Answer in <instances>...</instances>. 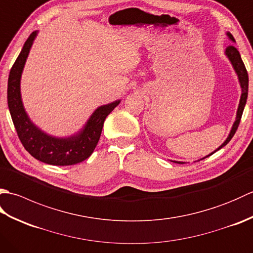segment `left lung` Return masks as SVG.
Returning a JSON list of instances; mask_svg holds the SVG:
<instances>
[{"label": "left lung", "instance_id": "left-lung-1", "mask_svg": "<svg viewBox=\"0 0 253 253\" xmlns=\"http://www.w3.org/2000/svg\"><path fill=\"white\" fill-rule=\"evenodd\" d=\"M226 36L229 38V40H232L233 42H235V39L232 34H229L227 32ZM225 55L228 57L229 62L232 63V65L235 69L236 74H237L238 76V80H239V84H240V87H241V96H240V101H239V105H238V110H237V115H236V121L233 124V127L232 129H230L229 135L227 137L226 140H225L221 146H219L215 151L212 152L211 154L207 155V157H204L203 159H206L210 155H212L213 153H215L217 150L222 149L224 146H226V144L230 141V139H232L235 135L236 130H237V128L239 126V123L241 120V115H243V112L245 109V105H246V102H247V98H248V85H249V78H248V73H247V69L245 67V64L241 60V56L239 54V51L236 49L234 45H229L226 47V50H225ZM201 159V160H203ZM171 162L174 163H178V164H184V162H178V161H171Z\"/></svg>", "mask_w": 253, "mask_h": 253}]
</instances>
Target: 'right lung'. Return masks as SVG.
Masks as SVG:
<instances>
[{
  "instance_id": "right-lung-1",
  "label": "right lung",
  "mask_w": 253,
  "mask_h": 253,
  "mask_svg": "<svg viewBox=\"0 0 253 253\" xmlns=\"http://www.w3.org/2000/svg\"><path fill=\"white\" fill-rule=\"evenodd\" d=\"M37 35L38 30L32 32L26 40L23 50L9 72L7 104L10 116L19 140L35 159L51 165L66 166L77 164L92 154L99 142L106 116L120 104L121 100L99 106L90 116L83 129L76 135L58 138L42 131L27 115L20 94L21 74Z\"/></svg>"
}]
</instances>
